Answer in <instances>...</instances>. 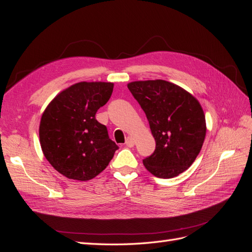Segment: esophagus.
<instances>
[{"mask_svg": "<svg viewBox=\"0 0 252 252\" xmlns=\"http://www.w3.org/2000/svg\"><path fill=\"white\" fill-rule=\"evenodd\" d=\"M126 145L128 147H133L134 146V139L132 138V136H127Z\"/></svg>", "mask_w": 252, "mask_h": 252, "instance_id": "1", "label": "esophagus"}]
</instances>
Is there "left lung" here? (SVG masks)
I'll list each match as a JSON object with an SVG mask.
<instances>
[{
  "instance_id": "left-lung-1",
  "label": "left lung",
  "mask_w": 252,
  "mask_h": 252,
  "mask_svg": "<svg viewBox=\"0 0 252 252\" xmlns=\"http://www.w3.org/2000/svg\"><path fill=\"white\" fill-rule=\"evenodd\" d=\"M128 89L141 105L156 140V150L143 159L151 174L171 179L187 170L200 154L206 120L200 102L187 90L164 80L134 81Z\"/></svg>"
}]
</instances>
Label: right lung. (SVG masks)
Masks as SVG:
<instances>
[{"instance_id":"add662e5","label":"right lung","mask_w":252,"mask_h":252,"mask_svg":"<svg viewBox=\"0 0 252 252\" xmlns=\"http://www.w3.org/2000/svg\"><path fill=\"white\" fill-rule=\"evenodd\" d=\"M113 83L80 82L61 91L45 108L39 128L45 158L64 177L88 181L108 166L117 144L95 119Z\"/></svg>"}]
</instances>
